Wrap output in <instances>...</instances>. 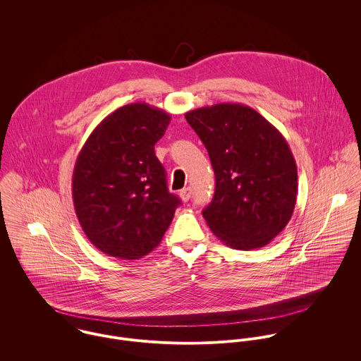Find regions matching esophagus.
<instances>
[{
	"label": "esophagus",
	"instance_id": "1",
	"mask_svg": "<svg viewBox=\"0 0 361 361\" xmlns=\"http://www.w3.org/2000/svg\"><path fill=\"white\" fill-rule=\"evenodd\" d=\"M190 196H192V189L190 188H185L179 192V197L182 199V202H189Z\"/></svg>",
	"mask_w": 361,
	"mask_h": 361
}]
</instances>
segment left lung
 <instances>
[{"label":"left lung","mask_w":361,"mask_h":361,"mask_svg":"<svg viewBox=\"0 0 361 361\" xmlns=\"http://www.w3.org/2000/svg\"><path fill=\"white\" fill-rule=\"evenodd\" d=\"M204 143L215 193L203 209L212 233L238 250L268 245L292 218L298 166L281 132L253 108L215 104L185 114Z\"/></svg>","instance_id":"left-lung-1"}]
</instances>
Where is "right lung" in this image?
<instances>
[{
  "mask_svg": "<svg viewBox=\"0 0 361 361\" xmlns=\"http://www.w3.org/2000/svg\"><path fill=\"white\" fill-rule=\"evenodd\" d=\"M169 122V114L149 104L123 105L104 118L78 155L75 211L87 239L111 257L149 255L180 204L154 152Z\"/></svg>",
  "mask_w": 361,
  "mask_h": 361,
  "instance_id": "right-lung-1",
  "label": "right lung"
}]
</instances>
